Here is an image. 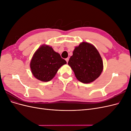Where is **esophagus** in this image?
I'll list each match as a JSON object with an SVG mask.
<instances>
[{
	"mask_svg": "<svg viewBox=\"0 0 131 131\" xmlns=\"http://www.w3.org/2000/svg\"><path fill=\"white\" fill-rule=\"evenodd\" d=\"M66 61H67V63H68V61H69V58H66Z\"/></svg>",
	"mask_w": 131,
	"mask_h": 131,
	"instance_id": "34e87169",
	"label": "esophagus"
}]
</instances>
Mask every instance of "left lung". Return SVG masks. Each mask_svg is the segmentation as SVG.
<instances>
[{
    "label": "left lung",
    "mask_w": 131,
    "mask_h": 131,
    "mask_svg": "<svg viewBox=\"0 0 131 131\" xmlns=\"http://www.w3.org/2000/svg\"><path fill=\"white\" fill-rule=\"evenodd\" d=\"M68 64L78 80L84 84L96 80L103 70V63L98 51L87 42H82L75 47Z\"/></svg>",
    "instance_id": "8db88e82"
}]
</instances>
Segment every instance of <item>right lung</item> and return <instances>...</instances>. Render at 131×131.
<instances>
[{
    "label": "right lung",
    "instance_id": "obj_1",
    "mask_svg": "<svg viewBox=\"0 0 131 131\" xmlns=\"http://www.w3.org/2000/svg\"><path fill=\"white\" fill-rule=\"evenodd\" d=\"M67 62L52 47L43 44L34 53L30 62L31 72L38 80L43 82L52 80L58 69Z\"/></svg>",
    "mask_w": 131,
    "mask_h": 131
}]
</instances>
